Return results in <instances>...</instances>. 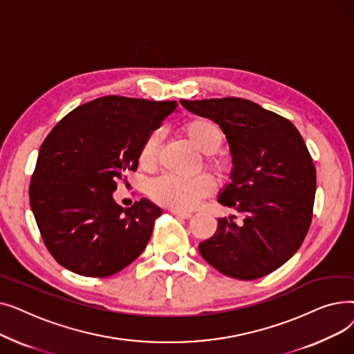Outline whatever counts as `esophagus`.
<instances>
[{
	"instance_id": "obj_1",
	"label": "esophagus",
	"mask_w": 354,
	"mask_h": 354,
	"mask_svg": "<svg viewBox=\"0 0 354 354\" xmlns=\"http://www.w3.org/2000/svg\"><path fill=\"white\" fill-rule=\"evenodd\" d=\"M171 212H172V214H175L176 216H180V218H183V219H188V218H191V216H192V214H191V212H187V211L171 209Z\"/></svg>"
}]
</instances>
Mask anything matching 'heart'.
I'll list each match as a JSON object with an SVG mask.
<instances>
[{
	"label": "heart",
	"instance_id": "obj_1",
	"mask_svg": "<svg viewBox=\"0 0 354 354\" xmlns=\"http://www.w3.org/2000/svg\"><path fill=\"white\" fill-rule=\"evenodd\" d=\"M183 133L195 149L203 155H212L219 151L224 143V132L218 123L208 118H195L187 122L182 127ZM160 147V132L152 130L143 140L138 162L143 169H149L156 163ZM209 165L218 172L225 171V165L221 160H209ZM215 188V183L209 175H198L195 178L183 179L172 175H163L153 180L149 187V195L160 203L171 207L172 209L188 211L195 208L202 198L208 196Z\"/></svg>",
	"mask_w": 354,
	"mask_h": 354
}]
</instances>
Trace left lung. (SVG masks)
I'll use <instances>...</instances> for the list:
<instances>
[{
	"instance_id": "obj_1",
	"label": "left lung",
	"mask_w": 354,
	"mask_h": 354,
	"mask_svg": "<svg viewBox=\"0 0 354 354\" xmlns=\"http://www.w3.org/2000/svg\"><path fill=\"white\" fill-rule=\"evenodd\" d=\"M194 115L219 124L230 145V182L221 205L243 215V225L219 218L199 254L238 280L264 277L297 252L311 222L315 167L297 127L286 118L238 97L180 100Z\"/></svg>"
}]
</instances>
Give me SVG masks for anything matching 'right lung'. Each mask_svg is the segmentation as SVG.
<instances>
[{
  "label": "right lung",
  "instance_id": "1",
  "mask_svg": "<svg viewBox=\"0 0 354 354\" xmlns=\"http://www.w3.org/2000/svg\"><path fill=\"white\" fill-rule=\"evenodd\" d=\"M175 102L106 96L63 118L40 147L30 205L50 254L84 277L115 274L143 252L162 209L146 198L123 209L113 192L136 171L146 136Z\"/></svg>",
  "mask_w": 354,
  "mask_h": 354
}]
</instances>
